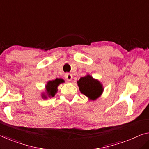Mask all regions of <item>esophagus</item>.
<instances>
[{"mask_svg":"<svg viewBox=\"0 0 149 149\" xmlns=\"http://www.w3.org/2000/svg\"><path fill=\"white\" fill-rule=\"evenodd\" d=\"M64 77L67 81H69V82L71 81V80L72 79V75L70 73H66V74H65V75H64Z\"/></svg>","mask_w":149,"mask_h":149,"instance_id":"esophagus-1","label":"esophagus"}]
</instances>
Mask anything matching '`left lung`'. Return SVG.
Returning <instances> with one entry per match:
<instances>
[{
  "label": "left lung",
  "instance_id": "1",
  "mask_svg": "<svg viewBox=\"0 0 149 149\" xmlns=\"http://www.w3.org/2000/svg\"><path fill=\"white\" fill-rule=\"evenodd\" d=\"M79 90L88 97L89 100H95L100 96L104 91L103 85L97 79L87 74L77 81Z\"/></svg>",
  "mask_w": 149,
  "mask_h": 149
}]
</instances>
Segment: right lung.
Wrapping results in <instances>:
<instances>
[{
	"mask_svg": "<svg viewBox=\"0 0 149 149\" xmlns=\"http://www.w3.org/2000/svg\"><path fill=\"white\" fill-rule=\"evenodd\" d=\"M62 79H56L55 80L49 81L45 85V92L42 93V97L47 99L48 97H53L58 92V87L61 83H64Z\"/></svg>",
	"mask_w": 149,
	"mask_h": 149,
	"instance_id": "obj_1",
	"label": "right lung"
}]
</instances>
